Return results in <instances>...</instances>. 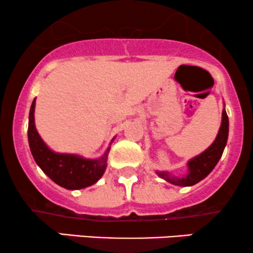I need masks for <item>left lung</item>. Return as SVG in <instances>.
I'll return each instance as SVG.
<instances>
[{
  "mask_svg": "<svg viewBox=\"0 0 253 253\" xmlns=\"http://www.w3.org/2000/svg\"><path fill=\"white\" fill-rule=\"evenodd\" d=\"M228 138V117L225 108L222 110V120L220 126L219 133H217L215 140L203 151L199 156L194 157L188 162V173L183 177L171 176L167 171H157V175L168 181L171 184L179 185V187H190L202 181L205 177H207L211 172V170L215 168V165L221 158L223 150L227 144Z\"/></svg>",
  "mask_w": 253,
  "mask_h": 253,
  "instance_id": "left-lung-1",
  "label": "left lung"
}]
</instances>
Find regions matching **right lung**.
<instances>
[{
	"mask_svg": "<svg viewBox=\"0 0 253 253\" xmlns=\"http://www.w3.org/2000/svg\"><path fill=\"white\" fill-rule=\"evenodd\" d=\"M36 98L32 102L28 118V143L36 163L54 183L69 190L86 188L102 177L107 168L110 147L97 159H85L77 155L57 153L50 150L40 138L34 124Z\"/></svg>",
	"mask_w": 253,
	"mask_h": 253,
	"instance_id": "right-lung-1",
	"label": "right lung"
}]
</instances>
